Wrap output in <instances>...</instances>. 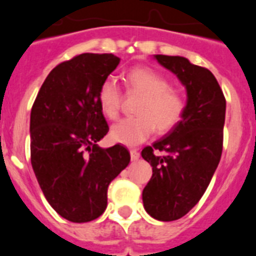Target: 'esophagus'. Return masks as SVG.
Wrapping results in <instances>:
<instances>
[{
    "label": "esophagus",
    "instance_id": "obj_1",
    "mask_svg": "<svg viewBox=\"0 0 256 256\" xmlns=\"http://www.w3.org/2000/svg\"><path fill=\"white\" fill-rule=\"evenodd\" d=\"M130 156L132 161H138V160L140 158V153H139L138 150H130Z\"/></svg>",
    "mask_w": 256,
    "mask_h": 256
}]
</instances>
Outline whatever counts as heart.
<instances>
[{
    "instance_id": "b5f03b06",
    "label": "heart",
    "mask_w": 256,
    "mask_h": 256,
    "mask_svg": "<svg viewBox=\"0 0 256 256\" xmlns=\"http://www.w3.org/2000/svg\"><path fill=\"white\" fill-rule=\"evenodd\" d=\"M125 82L131 92L142 95L136 106L138 116L116 124L110 138L125 146L143 143L154 132L165 134L182 121L186 100L180 90L171 88L165 76L150 66H134L125 73ZM122 91L112 77H106L98 88V102L106 118L117 120L121 113Z\"/></svg>"
}]
</instances>
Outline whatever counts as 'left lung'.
Masks as SVG:
<instances>
[{
  "mask_svg": "<svg viewBox=\"0 0 256 256\" xmlns=\"http://www.w3.org/2000/svg\"><path fill=\"white\" fill-rule=\"evenodd\" d=\"M178 76L188 102L182 121L142 150L153 174L143 190L144 208L157 220L180 219L205 193L223 152L226 98L214 74L182 56L156 55ZM162 152V155H157Z\"/></svg>",
  "mask_w": 256,
  "mask_h": 256,
  "instance_id": "1",
  "label": "left lung"
}]
</instances>
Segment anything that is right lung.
<instances>
[{"instance_id":"right-lung-1","label":"right lung","mask_w":256,"mask_h":256,"mask_svg":"<svg viewBox=\"0 0 256 256\" xmlns=\"http://www.w3.org/2000/svg\"><path fill=\"white\" fill-rule=\"evenodd\" d=\"M113 54H80L58 64L30 110V164L51 208L86 223L106 208L110 182L130 162L121 144L96 146L110 131L98 88L118 66Z\"/></svg>"}]
</instances>
